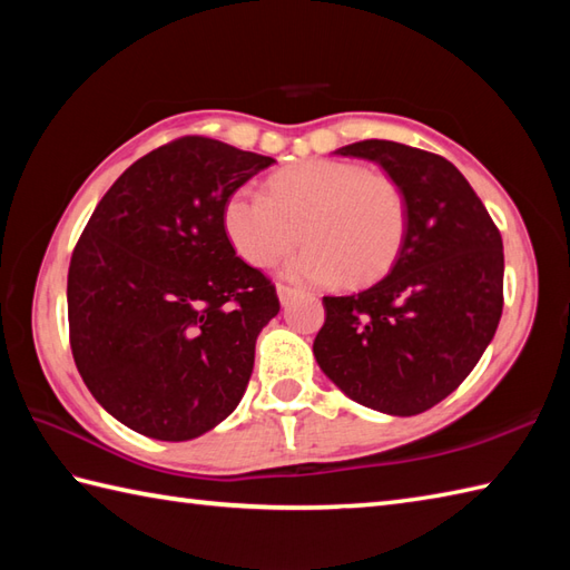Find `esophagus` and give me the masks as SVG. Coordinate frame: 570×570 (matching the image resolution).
Returning a JSON list of instances; mask_svg holds the SVG:
<instances>
[{
  "label": "esophagus",
  "mask_w": 570,
  "mask_h": 570,
  "mask_svg": "<svg viewBox=\"0 0 570 570\" xmlns=\"http://www.w3.org/2000/svg\"><path fill=\"white\" fill-rule=\"evenodd\" d=\"M276 294H278V301H282V306H286L288 301H292V298L296 296V288H292V286H284V284H278V286H276Z\"/></svg>",
  "instance_id": "1"
}]
</instances>
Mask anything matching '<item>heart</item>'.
<instances>
[{"instance_id": "heart-1", "label": "heart", "mask_w": 570, "mask_h": 570, "mask_svg": "<svg viewBox=\"0 0 570 570\" xmlns=\"http://www.w3.org/2000/svg\"><path fill=\"white\" fill-rule=\"evenodd\" d=\"M406 198L394 178L350 161L311 159L272 176L269 196L242 186L223 205V227L242 259L284 264L292 282L365 284L396 259L406 235Z\"/></svg>"}]
</instances>
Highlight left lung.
I'll list each match as a JSON object with an SVG mask.
<instances>
[{
  "label": "left lung",
  "mask_w": 570,
  "mask_h": 570,
  "mask_svg": "<svg viewBox=\"0 0 570 570\" xmlns=\"http://www.w3.org/2000/svg\"><path fill=\"white\" fill-rule=\"evenodd\" d=\"M380 164L406 198V235L384 278L325 296L313 355L337 390L390 416H414L458 390L498 331L500 229L443 156L365 139L337 149Z\"/></svg>",
  "instance_id": "obj_1"
}]
</instances>
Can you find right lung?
Masks as SVG:
<instances>
[{"mask_svg":"<svg viewBox=\"0 0 570 570\" xmlns=\"http://www.w3.org/2000/svg\"><path fill=\"white\" fill-rule=\"evenodd\" d=\"M272 164L176 139L131 164L85 225L68 269L70 350L127 429L190 441L237 409L278 298L229 245L223 205Z\"/></svg>","mask_w":570,"mask_h":570,"instance_id":"right-lung-1","label":"right lung"}]
</instances>
